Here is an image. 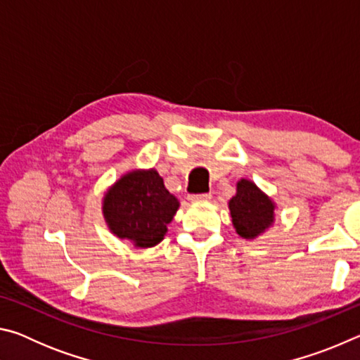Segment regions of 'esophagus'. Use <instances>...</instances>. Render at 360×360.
I'll return each instance as SVG.
<instances>
[{
	"label": "esophagus",
	"mask_w": 360,
	"mask_h": 360,
	"mask_svg": "<svg viewBox=\"0 0 360 360\" xmlns=\"http://www.w3.org/2000/svg\"><path fill=\"white\" fill-rule=\"evenodd\" d=\"M211 198V193H193L188 195V200L193 203H200V202H208Z\"/></svg>",
	"instance_id": "34e87169"
}]
</instances>
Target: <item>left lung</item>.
Returning a JSON list of instances; mask_svg holds the SVG:
<instances>
[{"instance_id":"left-lung-1","label":"left lung","mask_w":360,"mask_h":360,"mask_svg":"<svg viewBox=\"0 0 360 360\" xmlns=\"http://www.w3.org/2000/svg\"><path fill=\"white\" fill-rule=\"evenodd\" d=\"M233 227L241 238L252 240L275 221V203L252 181L241 179L229 202Z\"/></svg>"}]
</instances>
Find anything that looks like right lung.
I'll return each instance as SVG.
<instances>
[{
	"instance_id": "right-lung-1",
	"label": "right lung",
	"mask_w": 360,
	"mask_h": 360,
	"mask_svg": "<svg viewBox=\"0 0 360 360\" xmlns=\"http://www.w3.org/2000/svg\"><path fill=\"white\" fill-rule=\"evenodd\" d=\"M178 208V198L167 191L155 169L124 174L103 200L109 230L136 248L158 245Z\"/></svg>"
}]
</instances>
